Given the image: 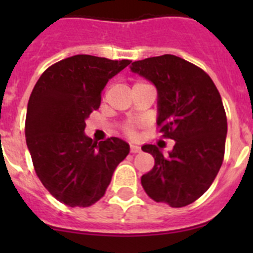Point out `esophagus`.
<instances>
[{"instance_id": "esophagus-1", "label": "esophagus", "mask_w": 253, "mask_h": 253, "mask_svg": "<svg viewBox=\"0 0 253 253\" xmlns=\"http://www.w3.org/2000/svg\"><path fill=\"white\" fill-rule=\"evenodd\" d=\"M130 152H131V153H139L140 147L137 146V144H133V143H131V144H130Z\"/></svg>"}]
</instances>
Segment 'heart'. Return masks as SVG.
Masks as SVG:
<instances>
[{
    "label": "heart",
    "mask_w": 253,
    "mask_h": 253,
    "mask_svg": "<svg viewBox=\"0 0 253 253\" xmlns=\"http://www.w3.org/2000/svg\"><path fill=\"white\" fill-rule=\"evenodd\" d=\"M138 84H140V82H138ZM124 133L126 134V135H129V137H134V135L137 134V128H135V125L134 124L124 125Z\"/></svg>",
    "instance_id": "obj_1"
}]
</instances>
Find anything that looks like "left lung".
Instances as JSON below:
<instances>
[{
    "instance_id": "obj_1",
    "label": "left lung",
    "mask_w": 253,
    "mask_h": 253,
    "mask_svg": "<svg viewBox=\"0 0 253 253\" xmlns=\"http://www.w3.org/2000/svg\"><path fill=\"white\" fill-rule=\"evenodd\" d=\"M130 69L157 87L158 130L176 142L169 156L153 144L142 147L154 157L140 178L143 189L154 202L186 207L209 189L223 163L227 115L220 93L205 71L176 55L137 60Z\"/></svg>"
}]
</instances>
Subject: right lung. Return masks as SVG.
Returning <instances> with one entry per match:
<instances>
[{
  "label": "right lung",
  "instance_id": "obj_1",
  "mask_svg": "<svg viewBox=\"0 0 253 253\" xmlns=\"http://www.w3.org/2000/svg\"><path fill=\"white\" fill-rule=\"evenodd\" d=\"M131 60L78 54L46 68L28 104L25 137L37 176L71 208H87L105 195L129 144L111 137L99 144L84 135L86 119L101 104L111 77Z\"/></svg>",
  "mask_w": 253,
  "mask_h": 253
}]
</instances>
